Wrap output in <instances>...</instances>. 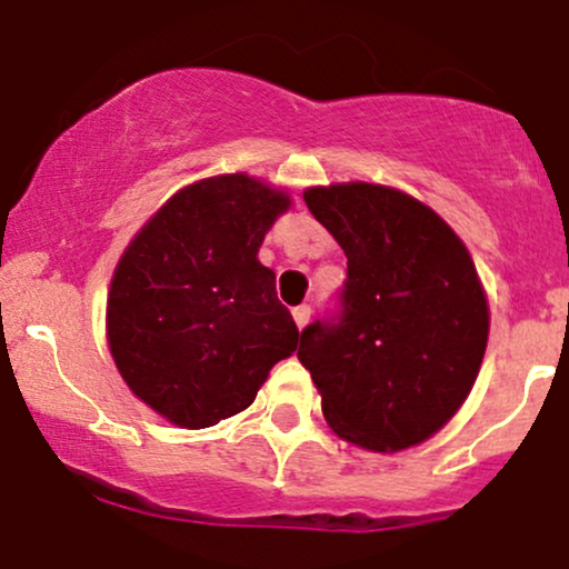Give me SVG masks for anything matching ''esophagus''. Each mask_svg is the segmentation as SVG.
Returning <instances> with one entry per match:
<instances>
[{
	"instance_id": "obj_1",
	"label": "esophagus",
	"mask_w": 569,
	"mask_h": 569,
	"mask_svg": "<svg viewBox=\"0 0 569 569\" xmlns=\"http://www.w3.org/2000/svg\"><path fill=\"white\" fill-rule=\"evenodd\" d=\"M291 317H295V321H297V327H306L308 321H311V306H297L295 311H291Z\"/></svg>"
}]
</instances>
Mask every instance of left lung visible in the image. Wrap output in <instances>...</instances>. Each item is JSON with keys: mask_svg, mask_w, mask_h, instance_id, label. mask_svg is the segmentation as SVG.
Here are the masks:
<instances>
[{"mask_svg": "<svg viewBox=\"0 0 569 569\" xmlns=\"http://www.w3.org/2000/svg\"><path fill=\"white\" fill-rule=\"evenodd\" d=\"M347 252L338 317L300 336L297 358L338 438L401 451L432 438L468 399L490 332L473 258L429 206L380 183L306 189Z\"/></svg>", "mask_w": 569, "mask_h": 569, "instance_id": "obj_1", "label": "left lung"}]
</instances>
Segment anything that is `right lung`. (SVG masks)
<instances>
[{
	"instance_id": "add662e5",
	"label": "right lung",
	"mask_w": 569,
	"mask_h": 569,
	"mask_svg": "<svg viewBox=\"0 0 569 569\" xmlns=\"http://www.w3.org/2000/svg\"><path fill=\"white\" fill-rule=\"evenodd\" d=\"M289 194L244 173L176 192L114 267L107 341L137 399L183 429L252 405L300 341L274 272L258 261Z\"/></svg>"
}]
</instances>
